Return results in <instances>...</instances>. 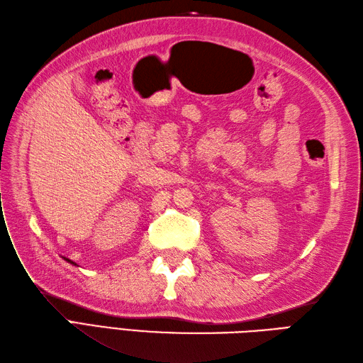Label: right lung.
Here are the masks:
<instances>
[{"instance_id":"right-lung-1","label":"right lung","mask_w":363,"mask_h":363,"mask_svg":"<svg viewBox=\"0 0 363 363\" xmlns=\"http://www.w3.org/2000/svg\"><path fill=\"white\" fill-rule=\"evenodd\" d=\"M62 258L66 261V262H69V264H72V265H77L74 261H71V259H69V258H66V256H62ZM78 267V265H77Z\"/></svg>"}]
</instances>
